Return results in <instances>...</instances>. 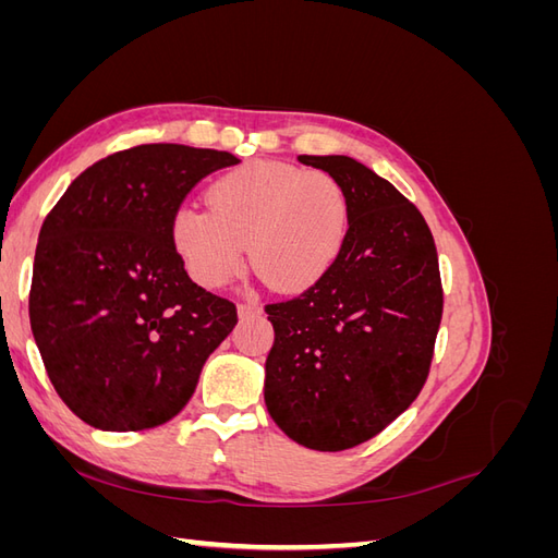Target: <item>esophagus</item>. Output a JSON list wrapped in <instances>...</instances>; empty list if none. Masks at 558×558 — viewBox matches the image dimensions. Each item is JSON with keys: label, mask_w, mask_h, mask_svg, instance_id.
I'll use <instances>...</instances> for the list:
<instances>
[{"label": "esophagus", "mask_w": 558, "mask_h": 558, "mask_svg": "<svg viewBox=\"0 0 558 558\" xmlns=\"http://www.w3.org/2000/svg\"><path fill=\"white\" fill-rule=\"evenodd\" d=\"M238 312H240L242 318L244 316H256V314H260V305H256V302H242V305L238 307Z\"/></svg>", "instance_id": "1"}]
</instances>
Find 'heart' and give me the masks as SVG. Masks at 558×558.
Returning a JSON list of instances; mask_svg holds the SVG:
<instances>
[{
  "mask_svg": "<svg viewBox=\"0 0 558 558\" xmlns=\"http://www.w3.org/2000/svg\"><path fill=\"white\" fill-rule=\"evenodd\" d=\"M211 211L179 207L172 244L191 279L221 289L251 265L283 293L305 291L342 253L349 199L320 170L256 160L218 177L207 191Z\"/></svg>",
  "mask_w": 558,
  "mask_h": 558,
  "instance_id": "1",
  "label": "heart"
}]
</instances>
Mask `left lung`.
I'll return each mask as SVG.
<instances>
[{
    "label": "left lung",
    "instance_id": "left-lung-1",
    "mask_svg": "<svg viewBox=\"0 0 558 558\" xmlns=\"http://www.w3.org/2000/svg\"><path fill=\"white\" fill-rule=\"evenodd\" d=\"M349 199L332 267L298 298L265 305L275 344L265 404L298 445L344 451L396 421L424 388L442 320L437 248L421 211L347 156H300Z\"/></svg>",
    "mask_w": 558,
    "mask_h": 558
}]
</instances>
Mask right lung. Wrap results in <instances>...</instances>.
<instances>
[{
	"label": "right lung",
	"instance_id": "1",
	"mask_svg": "<svg viewBox=\"0 0 558 558\" xmlns=\"http://www.w3.org/2000/svg\"><path fill=\"white\" fill-rule=\"evenodd\" d=\"M238 162L226 150L142 144L88 167L48 211L29 326L50 384L88 426L167 424L238 324L234 302L197 286L172 244L185 195Z\"/></svg>",
	"mask_w": 558,
	"mask_h": 558
}]
</instances>
